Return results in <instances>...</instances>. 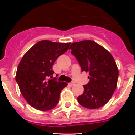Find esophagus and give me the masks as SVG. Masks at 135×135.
<instances>
[{
  "label": "esophagus",
  "instance_id": "esophagus-1",
  "mask_svg": "<svg viewBox=\"0 0 135 135\" xmlns=\"http://www.w3.org/2000/svg\"><path fill=\"white\" fill-rule=\"evenodd\" d=\"M75 84L74 82H70V83H69V85L70 86H74Z\"/></svg>",
  "mask_w": 135,
  "mask_h": 135
}]
</instances>
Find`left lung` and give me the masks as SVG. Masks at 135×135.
Listing matches in <instances>:
<instances>
[{"label": "left lung", "mask_w": 135, "mask_h": 135, "mask_svg": "<svg viewBox=\"0 0 135 135\" xmlns=\"http://www.w3.org/2000/svg\"><path fill=\"white\" fill-rule=\"evenodd\" d=\"M70 49L82 71L89 74V83L83 86L84 92L77 98L78 103L88 109L101 108L109 101L116 89L119 72L114 57L90 40L73 42Z\"/></svg>", "instance_id": "left-lung-1"}]
</instances>
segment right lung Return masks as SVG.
Listing matches in <instances>:
<instances>
[{"mask_svg":"<svg viewBox=\"0 0 135 135\" xmlns=\"http://www.w3.org/2000/svg\"><path fill=\"white\" fill-rule=\"evenodd\" d=\"M70 43L44 40L38 42L22 57L17 68L15 80L20 92L32 107L40 111L54 108L60 93L68 83L57 82L53 78V65L65 53Z\"/></svg>","mask_w":135,"mask_h":135,"instance_id":"obj_1","label":"right lung"}]
</instances>
